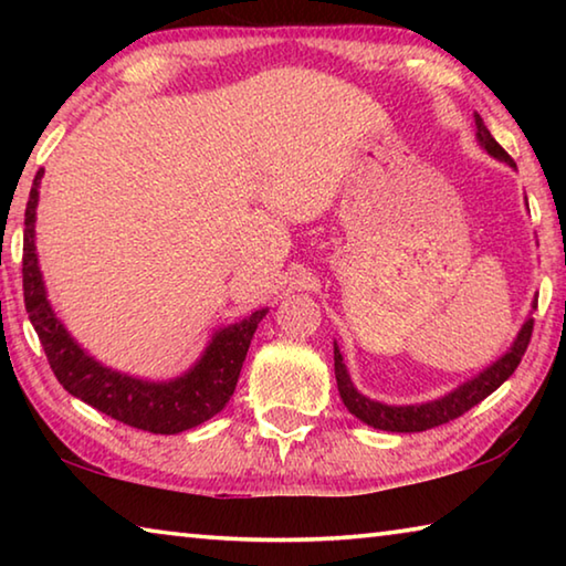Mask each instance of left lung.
I'll return each instance as SVG.
<instances>
[{
	"label": "left lung",
	"mask_w": 566,
	"mask_h": 566,
	"mask_svg": "<svg viewBox=\"0 0 566 566\" xmlns=\"http://www.w3.org/2000/svg\"><path fill=\"white\" fill-rule=\"evenodd\" d=\"M474 122H476V139L482 142V147L490 151L492 157L506 161L510 167H516L514 159L506 155L500 145H496V139L492 137L490 129L484 127V122L479 114L474 117ZM534 310H536V300H534ZM532 329H534V319L530 317L524 322L522 332L516 334L512 349L506 352L502 359H496L490 369H484L479 377L469 379L467 385L454 389L452 395L427 401V405H411V407H389V405H381V401L359 395L347 375V367H344L337 344H334V375H337L339 397L354 417L375 429H385V432H424V429H434L439 424H447V421L462 417L464 411H469L474 405H479V401L490 397L494 389H500L504 381L514 375V369L520 367L526 347H530Z\"/></svg>",
	"instance_id": "left-lung-1"
}]
</instances>
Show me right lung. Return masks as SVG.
Segmentation results:
<instances>
[{
  "label": "right lung",
  "mask_w": 566,
  "mask_h": 566,
  "mask_svg": "<svg viewBox=\"0 0 566 566\" xmlns=\"http://www.w3.org/2000/svg\"><path fill=\"white\" fill-rule=\"evenodd\" d=\"M42 175L44 169L36 171L24 212L22 286L27 314H30L32 327L44 347L46 361H50L60 385L76 399L99 409L102 415L134 429H145L151 434L185 432V429L202 424L217 411H222L229 397L234 395L249 342H252L256 324L262 322L266 310L254 312L252 317L217 332L209 342L205 357L185 377L165 381V385L142 381L102 367L66 334L62 322L54 317L50 302H46L34 252V214L36 202H40Z\"/></svg>",
  "instance_id": "obj_1"
}]
</instances>
